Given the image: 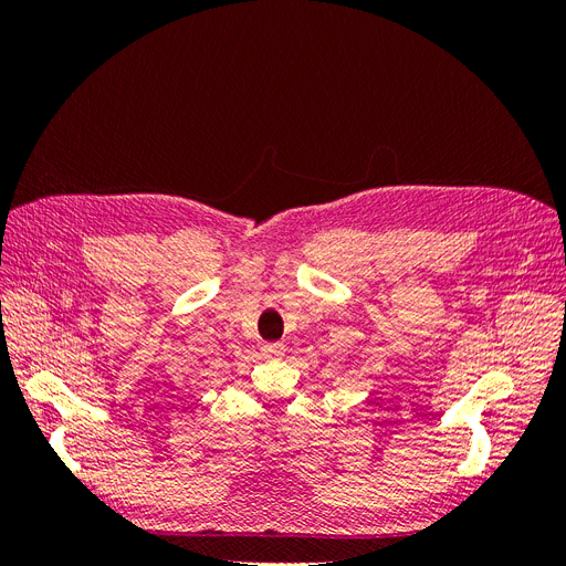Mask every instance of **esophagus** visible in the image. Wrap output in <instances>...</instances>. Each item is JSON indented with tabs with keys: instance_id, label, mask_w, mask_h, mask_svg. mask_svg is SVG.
<instances>
[{
	"instance_id": "esophagus-1",
	"label": "esophagus",
	"mask_w": 566,
	"mask_h": 566,
	"mask_svg": "<svg viewBox=\"0 0 566 566\" xmlns=\"http://www.w3.org/2000/svg\"><path fill=\"white\" fill-rule=\"evenodd\" d=\"M262 354H264L266 358H281V356L285 354V347L279 345V342H271V345H264V347H262Z\"/></svg>"
}]
</instances>
